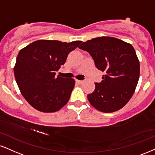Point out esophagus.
<instances>
[{
  "label": "esophagus",
  "mask_w": 155,
  "mask_h": 155,
  "mask_svg": "<svg viewBox=\"0 0 155 155\" xmlns=\"http://www.w3.org/2000/svg\"><path fill=\"white\" fill-rule=\"evenodd\" d=\"M76 82L77 84H81L83 83V81H81V80H76Z\"/></svg>",
  "instance_id": "1"
}]
</instances>
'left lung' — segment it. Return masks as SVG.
<instances>
[{"mask_svg": "<svg viewBox=\"0 0 155 155\" xmlns=\"http://www.w3.org/2000/svg\"><path fill=\"white\" fill-rule=\"evenodd\" d=\"M79 48L87 51L102 81L87 95L89 103L103 113H113L125 106L133 96L140 74V64L133 46L112 37H100L84 42Z\"/></svg>", "mask_w": 155, "mask_h": 155, "instance_id": "1", "label": "left lung"}]
</instances>
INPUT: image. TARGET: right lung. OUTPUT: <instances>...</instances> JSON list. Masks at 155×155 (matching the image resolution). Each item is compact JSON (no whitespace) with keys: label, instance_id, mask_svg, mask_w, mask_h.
Returning a JSON list of instances; mask_svg holds the SVG:
<instances>
[{"label":"right lung","instance_id":"add662e5","mask_svg":"<svg viewBox=\"0 0 155 155\" xmlns=\"http://www.w3.org/2000/svg\"><path fill=\"white\" fill-rule=\"evenodd\" d=\"M81 42L40 40L20 50L14 68L15 79L22 96L35 109L54 113L68 102L75 80L56 76L55 71Z\"/></svg>","mask_w":155,"mask_h":155}]
</instances>
